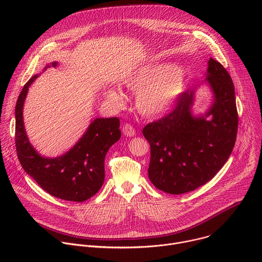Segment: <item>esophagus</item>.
Masks as SVG:
<instances>
[{
    "label": "esophagus",
    "mask_w": 262,
    "mask_h": 262,
    "mask_svg": "<svg viewBox=\"0 0 262 262\" xmlns=\"http://www.w3.org/2000/svg\"><path fill=\"white\" fill-rule=\"evenodd\" d=\"M122 133L126 137H134L136 135V130H135L134 126L132 124H129V123H125L122 126Z\"/></svg>",
    "instance_id": "1"
}]
</instances>
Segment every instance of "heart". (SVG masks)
Listing matches in <instances>:
<instances>
[{
    "mask_svg": "<svg viewBox=\"0 0 262 262\" xmlns=\"http://www.w3.org/2000/svg\"><path fill=\"white\" fill-rule=\"evenodd\" d=\"M123 85L136 92L135 102L141 114L159 116L175 102L185 88V72L178 66L158 63L141 67L123 81ZM107 97L120 102L122 95L110 90Z\"/></svg>",
    "mask_w": 262,
    "mask_h": 262,
    "instance_id": "heart-1",
    "label": "heart"
}]
</instances>
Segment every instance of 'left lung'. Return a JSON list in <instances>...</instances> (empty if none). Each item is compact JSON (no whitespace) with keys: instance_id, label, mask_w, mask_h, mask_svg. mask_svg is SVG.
Segmentation results:
<instances>
[{"instance_id":"1","label":"left lung","mask_w":262,"mask_h":262,"mask_svg":"<svg viewBox=\"0 0 262 262\" xmlns=\"http://www.w3.org/2000/svg\"><path fill=\"white\" fill-rule=\"evenodd\" d=\"M206 82L213 102L204 116L192 115L194 90H186L168 115L143 128L150 145L149 179L165 193L196 190L215 176L232 152L238 126L233 82L212 58L208 60Z\"/></svg>"}]
</instances>
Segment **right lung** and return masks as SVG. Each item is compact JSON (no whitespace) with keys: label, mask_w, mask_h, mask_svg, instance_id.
Wrapping results in <instances>:
<instances>
[{"label":"right lung","mask_w":262,"mask_h":262,"mask_svg":"<svg viewBox=\"0 0 262 262\" xmlns=\"http://www.w3.org/2000/svg\"><path fill=\"white\" fill-rule=\"evenodd\" d=\"M52 66L56 67L57 62H53ZM48 67L50 65L46 68ZM37 77L36 74L26 83L15 105V146L18 161L27 174L50 195L67 201L83 202L101 188L105 155L121 137L120 121L117 117L96 118L65 155L55 159L39 156L28 140L23 121L25 98Z\"/></svg>","instance_id":"1"}]
</instances>
